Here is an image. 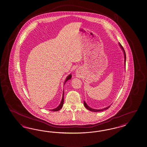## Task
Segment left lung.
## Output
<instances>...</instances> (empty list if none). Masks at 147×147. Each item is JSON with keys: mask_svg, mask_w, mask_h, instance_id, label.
<instances>
[{"mask_svg": "<svg viewBox=\"0 0 147 147\" xmlns=\"http://www.w3.org/2000/svg\"><path fill=\"white\" fill-rule=\"evenodd\" d=\"M119 44L121 49L123 50V53H124V58H125V66H126V57L125 51V50H124V49H123V47L121 46V45L120 43H119ZM84 105L85 107H86V109H87L88 110H90V111H92V112H100V111H104V110H107L109 107H110V106H109V107H105V108L102 109H92L91 107H89L84 101Z\"/></svg>", "mask_w": 147, "mask_h": 147, "instance_id": "8db88e82", "label": "left lung"}]
</instances>
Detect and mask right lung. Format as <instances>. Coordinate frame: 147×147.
<instances>
[{
	"label": "right lung",
	"instance_id": "add662e5",
	"mask_svg": "<svg viewBox=\"0 0 147 147\" xmlns=\"http://www.w3.org/2000/svg\"><path fill=\"white\" fill-rule=\"evenodd\" d=\"M71 74H69V76H67V77L66 78V80H65V82H64V84H65V83L66 82V81H68V80L71 79ZM63 97H62V99H61V102H60V104H59V105L58 107H56L55 109H52V110H50V111H59V110H60L61 109V107H63V95H64V92L63 93Z\"/></svg>",
	"mask_w": 147,
	"mask_h": 147
}]
</instances>
